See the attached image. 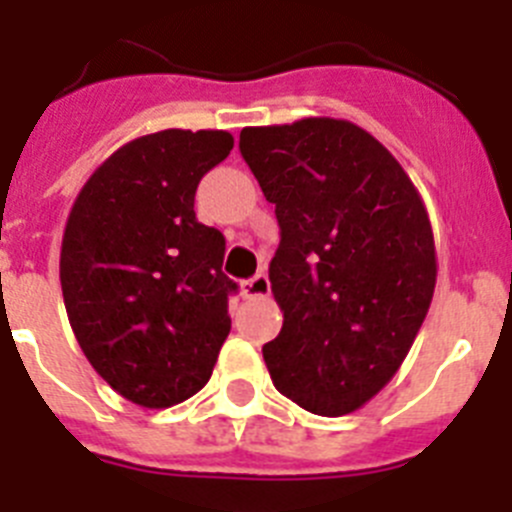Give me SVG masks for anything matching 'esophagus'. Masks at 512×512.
Wrapping results in <instances>:
<instances>
[{
    "label": "esophagus",
    "mask_w": 512,
    "mask_h": 512,
    "mask_svg": "<svg viewBox=\"0 0 512 512\" xmlns=\"http://www.w3.org/2000/svg\"><path fill=\"white\" fill-rule=\"evenodd\" d=\"M242 294L247 299H255V296H268L270 294V281L265 273H257L255 278H249V281L242 283Z\"/></svg>",
    "instance_id": "34e87169"
}]
</instances>
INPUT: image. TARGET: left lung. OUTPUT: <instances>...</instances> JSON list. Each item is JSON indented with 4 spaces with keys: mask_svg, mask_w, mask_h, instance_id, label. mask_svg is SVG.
<instances>
[{
    "mask_svg": "<svg viewBox=\"0 0 512 512\" xmlns=\"http://www.w3.org/2000/svg\"><path fill=\"white\" fill-rule=\"evenodd\" d=\"M239 150L281 229L270 289L283 328L263 346L273 385L312 414H351L388 385L427 317V208L390 150L346 119L244 127Z\"/></svg>",
    "mask_w": 512,
    "mask_h": 512,
    "instance_id": "obj_1",
    "label": "left lung"
}]
</instances>
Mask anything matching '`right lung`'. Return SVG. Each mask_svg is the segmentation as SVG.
I'll return each mask as SVG.
<instances>
[{"label":"right lung","instance_id":"right-lung-1","mask_svg":"<svg viewBox=\"0 0 512 512\" xmlns=\"http://www.w3.org/2000/svg\"><path fill=\"white\" fill-rule=\"evenodd\" d=\"M231 148L223 130L137 137L93 171L67 218L59 281L77 343L145 409L203 388L231 330L226 239L195 218L197 184Z\"/></svg>","mask_w":512,"mask_h":512}]
</instances>
